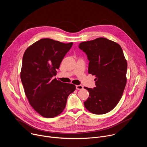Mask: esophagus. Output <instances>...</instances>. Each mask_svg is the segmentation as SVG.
<instances>
[{
  "instance_id": "esophagus-1",
  "label": "esophagus",
  "mask_w": 147,
  "mask_h": 147,
  "mask_svg": "<svg viewBox=\"0 0 147 147\" xmlns=\"http://www.w3.org/2000/svg\"><path fill=\"white\" fill-rule=\"evenodd\" d=\"M76 90H82V89H83V86H81V85L76 86Z\"/></svg>"
}]
</instances>
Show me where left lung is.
I'll use <instances>...</instances> for the list:
<instances>
[{
	"instance_id": "left-lung-1",
	"label": "left lung",
	"mask_w": 147,
	"mask_h": 147,
	"mask_svg": "<svg viewBox=\"0 0 147 147\" xmlns=\"http://www.w3.org/2000/svg\"><path fill=\"white\" fill-rule=\"evenodd\" d=\"M90 61L88 73L95 76L96 87H84L90 95L85 108L96 115L107 113L117 105L126 85L127 63L119 44L105 38L80 43Z\"/></svg>"
}]
</instances>
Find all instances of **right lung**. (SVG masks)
I'll return each instance as SVG.
<instances>
[{"mask_svg": "<svg viewBox=\"0 0 147 147\" xmlns=\"http://www.w3.org/2000/svg\"><path fill=\"white\" fill-rule=\"evenodd\" d=\"M73 45L49 38L41 39L25 51L20 77L26 95L32 108L40 115L52 118L65 109L69 95L76 86L53 77Z\"/></svg>", "mask_w": 147, "mask_h": 147, "instance_id": "obj_1", "label": "right lung"}]
</instances>
